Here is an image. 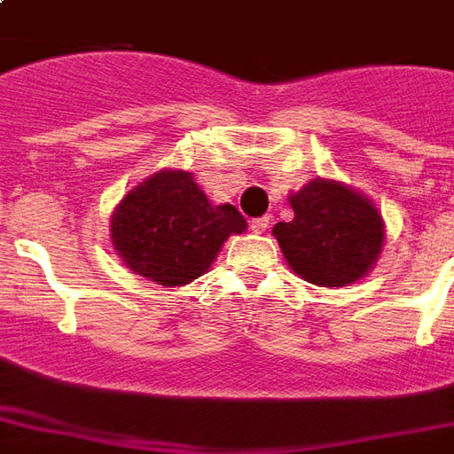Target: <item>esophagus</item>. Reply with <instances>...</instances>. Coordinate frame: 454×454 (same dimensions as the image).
<instances>
[{"mask_svg":"<svg viewBox=\"0 0 454 454\" xmlns=\"http://www.w3.org/2000/svg\"><path fill=\"white\" fill-rule=\"evenodd\" d=\"M269 223H270L269 216H259V219L249 221V228H252L254 233H263V231L269 228Z\"/></svg>","mask_w":454,"mask_h":454,"instance_id":"34e87169","label":"esophagus"}]
</instances>
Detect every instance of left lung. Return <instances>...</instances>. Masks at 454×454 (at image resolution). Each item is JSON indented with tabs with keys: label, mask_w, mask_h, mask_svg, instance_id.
I'll use <instances>...</instances> for the list:
<instances>
[{
	"label": "left lung",
	"mask_w": 454,
	"mask_h": 454,
	"mask_svg": "<svg viewBox=\"0 0 454 454\" xmlns=\"http://www.w3.org/2000/svg\"><path fill=\"white\" fill-rule=\"evenodd\" d=\"M294 219L273 235L294 273L313 285L341 287L372 269L384 242V221L372 202L337 181L313 178L290 198Z\"/></svg>",
	"instance_id": "obj_1"
}]
</instances>
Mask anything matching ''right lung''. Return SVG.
<instances>
[{
  "mask_svg": "<svg viewBox=\"0 0 454 454\" xmlns=\"http://www.w3.org/2000/svg\"><path fill=\"white\" fill-rule=\"evenodd\" d=\"M110 228L137 276L174 287L202 276L247 221L233 205H212L188 171H160L120 202Z\"/></svg>",
  "mask_w": 454,
  "mask_h": 454,
  "instance_id": "obj_1",
  "label": "right lung"
}]
</instances>
